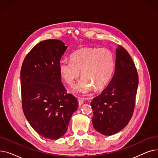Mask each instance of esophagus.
Returning <instances> with one entry per match:
<instances>
[{
  "label": "esophagus",
  "instance_id": "obj_1",
  "mask_svg": "<svg viewBox=\"0 0 158 158\" xmlns=\"http://www.w3.org/2000/svg\"><path fill=\"white\" fill-rule=\"evenodd\" d=\"M84 101L82 98H78V104L79 106H81L82 104H83Z\"/></svg>",
  "mask_w": 158,
  "mask_h": 158
}]
</instances>
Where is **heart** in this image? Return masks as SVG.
I'll list each match as a JSON object with an SVG mask.
<instances>
[{"label":"heart","instance_id":"heart-1","mask_svg":"<svg viewBox=\"0 0 158 158\" xmlns=\"http://www.w3.org/2000/svg\"><path fill=\"white\" fill-rule=\"evenodd\" d=\"M115 57L110 49L100 47L81 48L70 56V61L63 60L60 72L64 81L72 86L81 73L82 78L74 86L73 93L85 95L104 88L112 77Z\"/></svg>","mask_w":158,"mask_h":158}]
</instances>
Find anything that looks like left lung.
I'll return each instance as SVG.
<instances>
[{"label":"left lung","mask_w":158,"mask_h":158,"mask_svg":"<svg viewBox=\"0 0 158 158\" xmlns=\"http://www.w3.org/2000/svg\"><path fill=\"white\" fill-rule=\"evenodd\" d=\"M138 85L135 63L123 47L116 49L115 70L109 85L91 102L94 129L105 136L122 131L133 114Z\"/></svg>","instance_id":"left-lung-1"}]
</instances>
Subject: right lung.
Masks as SVG:
<instances>
[{
  "instance_id": "add662e5",
  "label": "right lung",
  "mask_w": 158,
  "mask_h": 158,
  "mask_svg": "<svg viewBox=\"0 0 158 158\" xmlns=\"http://www.w3.org/2000/svg\"><path fill=\"white\" fill-rule=\"evenodd\" d=\"M67 48L62 41H40L25 57L20 71L22 108L37 133L57 139L67 131L77 98L66 94L60 72L61 56Z\"/></svg>"
}]
</instances>
